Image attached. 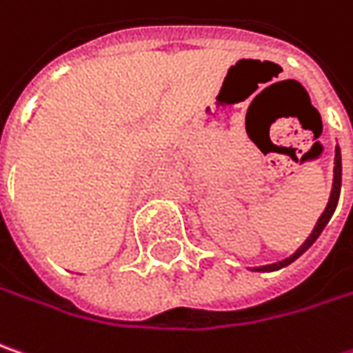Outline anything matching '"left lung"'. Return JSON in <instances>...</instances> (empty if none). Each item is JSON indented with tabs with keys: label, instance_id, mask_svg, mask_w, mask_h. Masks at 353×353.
Wrapping results in <instances>:
<instances>
[{
	"label": "left lung",
	"instance_id": "left-lung-1",
	"mask_svg": "<svg viewBox=\"0 0 353 353\" xmlns=\"http://www.w3.org/2000/svg\"><path fill=\"white\" fill-rule=\"evenodd\" d=\"M340 188H342V152H340V147H336V157H334V183H332L330 201H327L326 208H324V212H322V216H320L318 222H316L314 230L310 232V236L304 240V244H302L294 254L288 256V258H284V260H280V262H274V264L256 266V268H252V272H274V270H280V268L288 266V264H292L294 260H298L300 256L304 254L310 246L318 240V236L322 234V230L326 228V224L330 222V219H332V214H334V210H336V206H338V201H340Z\"/></svg>",
	"mask_w": 353,
	"mask_h": 353
}]
</instances>
